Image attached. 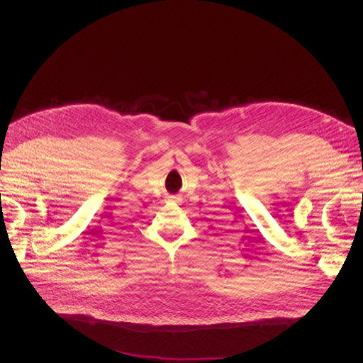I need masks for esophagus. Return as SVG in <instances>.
Wrapping results in <instances>:
<instances>
[{"label":"esophagus","mask_w":363,"mask_h":363,"mask_svg":"<svg viewBox=\"0 0 363 363\" xmlns=\"http://www.w3.org/2000/svg\"><path fill=\"white\" fill-rule=\"evenodd\" d=\"M170 199H174V200H177V199H178V197H177V196H172V197H170Z\"/></svg>","instance_id":"esophagus-1"}]
</instances>
